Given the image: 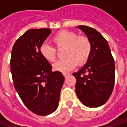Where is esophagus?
Listing matches in <instances>:
<instances>
[{
  "mask_svg": "<svg viewBox=\"0 0 127 127\" xmlns=\"http://www.w3.org/2000/svg\"><path fill=\"white\" fill-rule=\"evenodd\" d=\"M63 75H64V77H65V78H66V76H68V75H69V74H68V73H63Z\"/></svg>",
  "mask_w": 127,
  "mask_h": 127,
  "instance_id": "34e87169",
  "label": "esophagus"
}]
</instances>
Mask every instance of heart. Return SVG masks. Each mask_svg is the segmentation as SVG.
<instances>
[{"label": "heart", "instance_id": "obj_1", "mask_svg": "<svg viewBox=\"0 0 127 127\" xmlns=\"http://www.w3.org/2000/svg\"><path fill=\"white\" fill-rule=\"evenodd\" d=\"M52 41L57 49L66 48L64 56L66 58L58 61L53 65L54 71L66 73L74 69L78 64L83 66L90 58L92 44L90 39L86 36L79 35L72 31L62 30L53 37ZM56 48L47 43H43L39 51L46 61L54 62L57 57Z\"/></svg>", "mask_w": 127, "mask_h": 127}]
</instances>
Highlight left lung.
<instances>
[{
  "label": "left lung",
  "instance_id": "left-lung-1",
  "mask_svg": "<svg viewBox=\"0 0 127 127\" xmlns=\"http://www.w3.org/2000/svg\"><path fill=\"white\" fill-rule=\"evenodd\" d=\"M90 39L92 51L85 65L73 75L76 78V95L88 107L104 105L112 93L115 81V65L109 44L93 27L78 26Z\"/></svg>",
  "mask_w": 127,
  "mask_h": 127
}]
</instances>
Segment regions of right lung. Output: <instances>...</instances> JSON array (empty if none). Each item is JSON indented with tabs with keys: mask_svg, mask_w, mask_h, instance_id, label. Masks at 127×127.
<instances>
[{
	"mask_svg": "<svg viewBox=\"0 0 127 127\" xmlns=\"http://www.w3.org/2000/svg\"><path fill=\"white\" fill-rule=\"evenodd\" d=\"M49 28L31 29L14 44L10 71L14 87L33 113L50 115L57 109L64 77L41 55L39 48L51 34Z\"/></svg>",
	"mask_w": 127,
	"mask_h": 127,
	"instance_id": "add662e5",
	"label": "right lung"
}]
</instances>
